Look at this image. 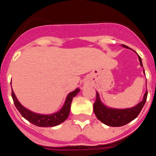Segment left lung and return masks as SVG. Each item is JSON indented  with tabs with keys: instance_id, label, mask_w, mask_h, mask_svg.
<instances>
[{
	"instance_id": "obj_1",
	"label": "left lung",
	"mask_w": 156,
	"mask_h": 156,
	"mask_svg": "<svg viewBox=\"0 0 156 156\" xmlns=\"http://www.w3.org/2000/svg\"><path fill=\"white\" fill-rule=\"evenodd\" d=\"M122 47L129 48L125 44H122ZM139 59L140 62L141 66L143 67L140 56H139ZM147 97V91H146L145 94H144L143 101H141L136 106L126 109H115L109 108L105 106L100 101L98 93L96 92V101L93 105L94 112L97 118L100 121H101L105 125H108V126H123V125L128 124L138 117L143 106L145 104Z\"/></svg>"
}]
</instances>
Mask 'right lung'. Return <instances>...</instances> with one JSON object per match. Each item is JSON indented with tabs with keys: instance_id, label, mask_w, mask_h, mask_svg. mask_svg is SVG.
Returning a JSON list of instances; mask_svg holds the SVG:
<instances>
[{
	"instance_id": "add662e5",
	"label": "right lung",
	"mask_w": 156,
	"mask_h": 156,
	"mask_svg": "<svg viewBox=\"0 0 156 156\" xmlns=\"http://www.w3.org/2000/svg\"><path fill=\"white\" fill-rule=\"evenodd\" d=\"M78 92H79V89H77L73 92L69 93L67 97L64 105L59 112L53 114H49V115L36 114V113L32 112L25 107H23L20 103L18 100L17 99L12 89V97L16 108L20 113L21 115L28 122L39 127H53L61 124L67 119L69 112H70V106L73 98L78 94Z\"/></svg>"
}]
</instances>
